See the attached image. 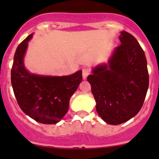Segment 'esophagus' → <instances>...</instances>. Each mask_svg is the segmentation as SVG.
Returning a JSON list of instances; mask_svg holds the SVG:
<instances>
[{"instance_id":"34e87169","label":"esophagus","mask_w":159,"mask_h":159,"mask_svg":"<svg viewBox=\"0 0 159 159\" xmlns=\"http://www.w3.org/2000/svg\"><path fill=\"white\" fill-rule=\"evenodd\" d=\"M91 73V70L89 68H82V75H83V78L84 79H86L87 77L89 76Z\"/></svg>"}]
</instances>
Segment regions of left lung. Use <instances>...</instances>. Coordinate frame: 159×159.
I'll return each instance as SVG.
<instances>
[{"instance_id": "1", "label": "left lung", "mask_w": 159, "mask_h": 159, "mask_svg": "<svg viewBox=\"0 0 159 159\" xmlns=\"http://www.w3.org/2000/svg\"><path fill=\"white\" fill-rule=\"evenodd\" d=\"M119 39L121 44L115 48L108 65L96 67L88 77L97 112L114 125L139 113L149 83L146 57L136 38L122 31Z\"/></svg>"}]
</instances>
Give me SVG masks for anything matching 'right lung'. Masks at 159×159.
I'll list each match as a JSON object with an SVG mask.
<instances>
[{"mask_svg":"<svg viewBox=\"0 0 159 159\" xmlns=\"http://www.w3.org/2000/svg\"><path fill=\"white\" fill-rule=\"evenodd\" d=\"M32 34L17 48L11 68V84L17 104L26 115L42 124H56L68 112L69 101L82 81V71L62 77L30 74L24 56Z\"/></svg>","mask_w":159,"mask_h":159,"instance_id":"obj_1","label":"right lung"}]
</instances>
